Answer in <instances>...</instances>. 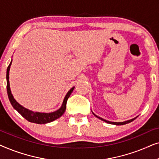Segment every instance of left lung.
Returning <instances> with one entry per match:
<instances>
[{"label": "left lung", "mask_w": 159, "mask_h": 159, "mask_svg": "<svg viewBox=\"0 0 159 159\" xmlns=\"http://www.w3.org/2000/svg\"><path fill=\"white\" fill-rule=\"evenodd\" d=\"M94 115H95V116L97 117V118L101 119L102 121H105V122H107V123H108V124H111V125H126V124H128V123H129V122H132V121H134V119H135L137 118V117H135V118L132 119H129V120H127V121H123V122H113V121H109L105 120V119H103L101 118V117L96 116V115H95V114H94Z\"/></svg>", "instance_id": "1"}]
</instances>
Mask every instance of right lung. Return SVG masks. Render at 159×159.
I'll use <instances>...</instances> for the list:
<instances>
[{
  "mask_svg": "<svg viewBox=\"0 0 159 159\" xmlns=\"http://www.w3.org/2000/svg\"><path fill=\"white\" fill-rule=\"evenodd\" d=\"M12 60L11 63L8 65L7 71H6V81H7V93L8 98H9V101L11 103L13 107H14V109H16L17 111H18L19 114H20L21 116H22L24 118H25L27 121H30V122L32 123H36V124H47L49 122H51L56 119H57L62 116L64 114V113L66 111V102L67 100H68L69 97L70 96L71 93H72V91L75 89V87H73L72 88L70 89V90L67 93V94L65 96L64 101H63L62 106L59 109L56 111L51 112V113H41V112H34L32 111H30L27 108L23 107L22 106H21L18 102H16V100L14 98V96L11 94V92L10 89V84H9V70L11 65Z\"/></svg>",
  "mask_w": 159,
  "mask_h": 159,
  "instance_id": "add662e5",
  "label": "right lung"
}]
</instances>
